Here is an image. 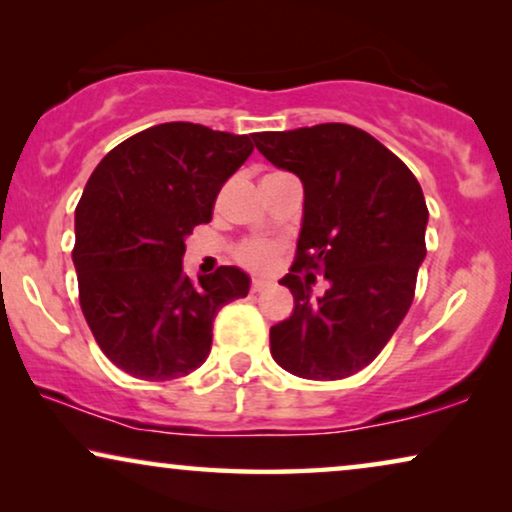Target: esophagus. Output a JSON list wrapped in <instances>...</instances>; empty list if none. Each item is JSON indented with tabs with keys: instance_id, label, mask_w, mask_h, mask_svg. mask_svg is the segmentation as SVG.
<instances>
[{
	"instance_id": "34e87169",
	"label": "esophagus",
	"mask_w": 512,
	"mask_h": 512,
	"mask_svg": "<svg viewBox=\"0 0 512 512\" xmlns=\"http://www.w3.org/2000/svg\"><path fill=\"white\" fill-rule=\"evenodd\" d=\"M270 286V282L268 279H254V282H251V291L254 293H258V291H265Z\"/></svg>"
}]
</instances>
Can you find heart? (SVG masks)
Instances as JSON below:
<instances>
[{
    "mask_svg": "<svg viewBox=\"0 0 512 512\" xmlns=\"http://www.w3.org/2000/svg\"><path fill=\"white\" fill-rule=\"evenodd\" d=\"M275 244L270 242H247L237 249V258L254 270H268L275 261Z\"/></svg>",
    "mask_w": 512,
    "mask_h": 512,
    "instance_id": "b5f03b06",
    "label": "heart"
}]
</instances>
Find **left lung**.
<instances>
[{
	"label": "left lung",
	"mask_w": 512,
	"mask_h": 512,
	"mask_svg": "<svg viewBox=\"0 0 512 512\" xmlns=\"http://www.w3.org/2000/svg\"><path fill=\"white\" fill-rule=\"evenodd\" d=\"M256 149L303 184L289 319L270 328V352L303 380H342L366 368L408 314L424 263V193L401 158L354 125L256 132ZM298 269H305L300 278ZM312 271L329 289L311 298Z\"/></svg>",
	"instance_id": "1"
}]
</instances>
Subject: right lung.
<instances>
[{
	"instance_id": "add662e5",
	"label": "right lung",
	"mask_w": 512,
	"mask_h": 512,
	"mask_svg": "<svg viewBox=\"0 0 512 512\" xmlns=\"http://www.w3.org/2000/svg\"><path fill=\"white\" fill-rule=\"evenodd\" d=\"M254 151L249 135L163 123L111 149L74 214L81 310L109 361L139 380L193 373L212 349L223 305L251 279L235 265L191 282L186 237L212 221L221 186Z\"/></svg>"
}]
</instances>
